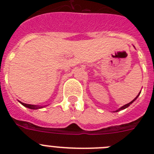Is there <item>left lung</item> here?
<instances>
[{
	"mask_svg": "<svg viewBox=\"0 0 154 154\" xmlns=\"http://www.w3.org/2000/svg\"><path fill=\"white\" fill-rule=\"evenodd\" d=\"M140 93H139V94H138V96H137V97H136V98H135V99H133V101H131V102H130V103H127V104L124 105V106H122V107H121V108H119V109H117V110H116V112H119V111H120V110H122V109H124L127 108V107H128V106H130V104H132V103H133V102L135 101L136 99H137V97H138V96H139V95H140Z\"/></svg>",
	"mask_w": 154,
	"mask_h": 154,
	"instance_id": "left-lung-1",
	"label": "left lung"
}]
</instances>
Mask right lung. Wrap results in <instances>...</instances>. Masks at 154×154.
I'll return each instance as SVG.
<instances>
[{"mask_svg":"<svg viewBox=\"0 0 154 154\" xmlns=\"http://www.w3.org/2000/svg\"><path fill=\"white\" fill-rule=\"evenodd\" d=\"M21 104L25 107H28V108L31 109H39V108H42V106H35V105H30V104H26V103H21L20 102Z\"/></svg>","mask_w":154,"mask_h":154,"instance_id":"right-lung-1","label":"right lung"}]
</instances>
